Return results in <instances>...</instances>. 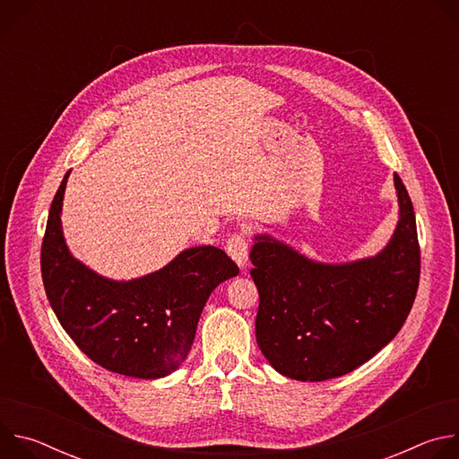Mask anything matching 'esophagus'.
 I'll return each mask as SVG.
<instances>
[{
    "label": "esophagus",
    "mask_w": 459,
    "mask_h": 459,
    "mask_svg": "<svg viewBox=\"0 0 459 459\" xmlns=\"http://www.w3.org/2000/svg\"><path fill=\"white\" fill-rule=\"evenodd\" d=\"M227 252L236 261L239 269H245L247 261H248V243H247L245 234H241V232L232 234L227 239Z\"/></svg>",
    "instance_id": "obj_1"
}]
</instances>
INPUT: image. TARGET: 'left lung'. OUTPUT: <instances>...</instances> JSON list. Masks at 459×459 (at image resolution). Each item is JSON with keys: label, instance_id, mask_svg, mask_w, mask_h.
I'll return each mask as SVG.
<instances>
[{"label": "left lung", "instance_id": "obj_1", "mask_svg": "<svg viewBox=\"0 0 459 459\" xmlns=\"http://www.w3.org/2000/svg\"><path fill=\"white\" fill-rule=\"evenodd\" d=\"M394 185L398 227L372 257L319 264L271 236H255V340L280 374L298 381L340 377L400 333L418 292L421 255L414 207L398 174Z\"/></svg>", "mask_w": 459, "mask_h": 459}]
</instances>
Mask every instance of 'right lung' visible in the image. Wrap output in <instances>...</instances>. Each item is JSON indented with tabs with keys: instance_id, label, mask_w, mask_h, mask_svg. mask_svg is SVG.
I'll list each match as a JSON object with an SVG mask.
<instances>
[{
	"instance_id": "1",
	"label": "right lung",
	"mask_w": 459,
	"mask_h": 459,
	"mask_svg": "<svg viewBox=\"0 0 459 459\" xmlns=\"http://www.w3.org/2000/svg\"><path fill=\"white\" fill-rule=\"evenodd\" d=\"M69 172L50 205L41 276L50 307L73 342L100 367L156 379L186 358L211 292L238 276L218 247H192L163 269L130 281L107 280L73 257L63 239L61 205Z\"/></svg>"
}]
</instances>
